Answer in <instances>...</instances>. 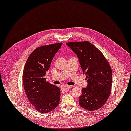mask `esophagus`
<instances>
[{"label":"esophagus","mask_w":131,"mask_h":131,"mask_svg":"<svg viewBox=\"0 0 131 131\" xmlns=\"http://www.w3.org/2000/svg\"><path fill=\"white\" fill-rule=\"evenodd\" d=\"M70 88H71V86L69 85H62L61 88L62 91H66L68 89H70Z\"/></svg>","instance_id":"obj_1"}]
</instances>
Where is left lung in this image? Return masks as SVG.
I'll use <instances>...</instances> for the list:
<instances>
[{
  "mask_svg": "<svg viewBox=\"0 0 131 131\" xmlns=\"http://www.w3.org/2000/svg\"><path fill=\"white\" fill-rule=\"evenodd\" d=\"M78 57L88 81L83 89L79 103L89 111L100 108L107 101L112 88V70L101 52L89 41L66 43Z\"/></svg>",
  "mask_w": 131,
  "mask_h": 131,
  "instance_id": "1",
  "label": "left lung"
}]
</instances>
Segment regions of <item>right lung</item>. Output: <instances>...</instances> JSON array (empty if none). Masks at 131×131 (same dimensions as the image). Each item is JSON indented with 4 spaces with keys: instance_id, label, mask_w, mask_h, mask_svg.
Returning a JSON list of instances; mask_svg holds the SVG:
<instances>
[{
    "instance_id": "obj_1",
    "label": "right lung",
    "mask_w": 131,
    "mask_h": 131,
    "mask_svg": "<svg viewBox=\"0 0 131 131\" xmlns=\"http://www.w3.org/2000/svg\"><path fill=\"white\" fill-rule=\"evenodd\" d=\"M62 44L56 43L37 48L28 57L24 66V90L30 103L40 113L52 111L59 103L60 89L46 81L45 75Z\"/></svg>"
}]
</instances>
